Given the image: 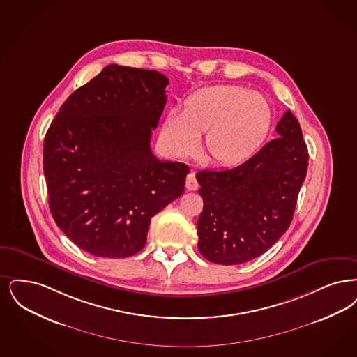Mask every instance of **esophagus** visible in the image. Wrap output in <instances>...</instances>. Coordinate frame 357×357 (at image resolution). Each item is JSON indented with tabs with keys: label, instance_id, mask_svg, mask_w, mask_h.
Returning a JSON list of instances; mask_svg holds the SVG:
<instances>
[{
	"label": "esophagus",
	"instance_id": "esophagus-1",
	"mask_svg": "<svg viewBox=\"0 0 357 357\" xmlns=\"http://www.w3.org/2000/svg\"><path fill=\"white\" fill-rule=\"evenodd\" d=\"M185 187H187V190H191V191H194V190H197L199 187V183H198L197 178H195V172H191L187 175V178H185Z\"/></svg>",
	"mask_w": 357,
	"mask_h": 357
}]
</instances>
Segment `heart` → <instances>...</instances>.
<instances>
[{
    "mask_svg": "<svg viewBox=\"0 0 357 357\" xmlns=\"http://www.w3.org/2000/svg\"><path fill=\"white\" fill-rule=\"evenodd\" d=\"M272 110L263 96L239 86H214L195 91L183 112L172 109L163 135L178 154H191L208 131L204 150L218 165H238L252 157L266 141Z\"/></svg>",
    "mask_w": 357,
    "mask_h": 357,
    "instance_id": "1",
    "label": "heart"
}]
</instances>
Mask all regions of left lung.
Instances as JSON below:
<instances>
[{"label":"left lung","instance_id":"left-lung-1","mask_svg":"<svg viewBox=\"0 0 357 357\" xmlns=\"http://www.w3.org/2000/svg\"><path fill=\"white\" fill-rule=\"evenodd\" d=\"M279 138L242 165L197 174L203 198L199 252L207 260L242 264L264 254L289 227L308 167L299 122L289 110L276 125Z\"/></svg>","mask_w":357,"mask_h":357}]
</instances>
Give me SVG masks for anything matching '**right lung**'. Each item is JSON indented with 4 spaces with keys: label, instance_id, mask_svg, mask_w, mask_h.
<instances>
[{
    "label": "right lung",
    "instance_id": "add662e5",
    "mask_svg": "<svg viewBox=\"0 0 357 357\" xmlns=\"http://www.w3.org/2000/svg\"><path fill=\"white\" fill-rule=\"evenodd\" d=\"M167 85L155 70L109 65L73 93L45 135L50 211L91 255L139 252L151 218L185 191L188 166L159 160L150 147Z\"/></svg>",
    "mask_w": 357,
    "mask_h": 357
}]
</instances>
